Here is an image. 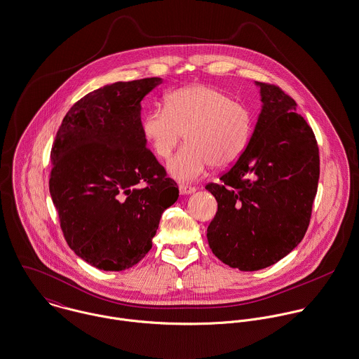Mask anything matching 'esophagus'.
I'll return each instance as SVG.
<instances>
[{
    "mask_svg": "<svg viewBox=\"0 0 359 359\" xmlns=\"http://www.w3.org/2000/svg\"><path fill=\"white\" fill-rule=\"evenodd\" d=\"M179 190H180V194L183 196H187V194H193L197 191V189L194 186H189V184H180L179 186Z\"/></svg>",
    "mask_w": 359,
    "mask_h": 359,
    "instance_id": "esophagus-1",
    "label": "esophagus"
}]
</instances>
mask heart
Masks as SVG:
<instances>
[{
  "label": "heart",
  "instance_id": "heart-1",
  "mask_svg": "<svg viewBox=\"0 0 359 359\" xmlns=\"http://www.w3.org/2000/svg\"><path fill=\"white\" fill-rule=\"evenodd\" d=\"M253 120L249 109L219 89L191 85L165 96L142 118V132L161 160H168L183 133L184 147L169 161L168 172L179 182H193L208 168L238 160L248 146Z\"/></svg>",
  "mask_w": 359,
  "mask_h": 359
}]
</instances>
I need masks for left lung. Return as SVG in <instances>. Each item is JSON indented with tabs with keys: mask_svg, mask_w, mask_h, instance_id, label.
Listing matches in <instances>:
<instances>
[{
	"mask_svg": "<svg viewBox=\"0 0 359 359\" xmlns=\"http://www.w3.org/2000/svg\"><path fill=\"white\" fill-rule=\"evenodd\" d=\"M256 85L263 106L252 137L220 183L205 187L217 201L206 233L209 246L241 271L266 269L300 243L318 189L313 129L277 85Z\"/></svg>",
	"mask_w": 359,
	"mask_h": 359,
	"instance_id": "obj_1",
	"label": "left lung"
}]
</instances>
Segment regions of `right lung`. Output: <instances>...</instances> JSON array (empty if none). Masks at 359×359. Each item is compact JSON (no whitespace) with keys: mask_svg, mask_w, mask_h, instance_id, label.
Returning <instances> with one entry per match:
<instances>
[{"mask_svg":"<svg viewBox=\"0 0 359 359\" xmlns=\"http://www.w3.org/2000/svg\"><path fill=\"white\" fill-rule=\"evenodd\" d=\"M162 79L114 82L80 99L52 144L49 193L74 253L104 271L137 264L179 197L147 149L140 102Z\"/></svg>","mask_w":359,"mask_h":359,"instance_id":"1","label":"right lung"}]
</instances>
